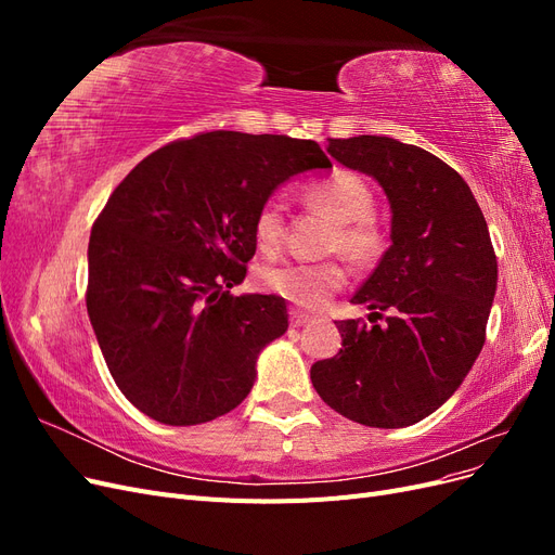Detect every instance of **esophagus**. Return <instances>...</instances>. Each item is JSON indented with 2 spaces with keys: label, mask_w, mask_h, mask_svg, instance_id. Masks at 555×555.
Instances as JSON below:
<instances>
[{
  "label": "esophagus",
  "mask_w": 555,
  "mask_h": 555,
  "mask_svg": "<svg viewBox=\"0 0 555 555\" xmlns=\"http://www.w3.org/2000/svg\"><path fill=\"white\" fill-rule=\"evenodd\" d=\"M289 322H292V326H294V328H298V326H306V324H310V322H312V317H310V314H306V312H300V310H292V312H289Z\"/></svg>",
  "instance_id": "34e87169"
}]
</instances>
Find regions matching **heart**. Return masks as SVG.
I'll return each instance as SVG.
<instances>
[{
    "instance_id": "heart-1",
    "label": "heart",
    "mask_w": 555,
    "mask_h": 555,
    "mask_svg": "<svg viewBox=\"0 0 555 555\" xmlns=\"http://www.w3.org/2000/svg\"><path fill=\"white\" fill-rule=\"evenodd\" d=\"M304 204L322 210L335 222L328 247L340 249L354 263H373L384 251V233L373 220L375 198L367 184L351 173L306 184ZM255 238L263 251H273L284 238V215L275 198H268L255 220ZM261 287L304 308H319L347 282L340 261H280L259 271Z\"/></svg>"
}]
</instances>
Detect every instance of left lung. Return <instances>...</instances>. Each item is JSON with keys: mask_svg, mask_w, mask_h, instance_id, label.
Masks as SVG:
<instances>
[{"mask_svg": "<svg viewBox=\"0 0 555 555\" xmlns=\"http://www.w3.org/2000/svg\"><path fill=\"white\" fill-rule=\"evenodd\" d=\"M328 155L375 178L391 206V247L351 296L371 322H338L343 349L317 361L328 408L371 428L422 422L453 396L486 340L498 261L467 182L424 147L389 137L328 139Z\"/></svg>", "mask_w": 555, "mask_h": 555, "instance_id": "left-lung-1", "label": "left lung"}]
</instances>
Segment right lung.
I'll use <instances>...</instances> for the list:
<instances>
[{
  "label": "right lung",
  "mask_w": 555,
  "mask_h": 555,
  "mask_svg": "<svg viewBox=\"0 0 555 555\" xmlns=\"http://www.w3.org/2000/svg\"><path fill=\"white\" fill-rule=\"evenodd\" d=\"M312 169H331L314 141L208 131L155 150L117 184L92 227L86 304L133 408L196 426L245 400L287 306L229 289L255 257L259 208Z\"/></svg>",
  "instance_id": "1"
}]
</instances>
